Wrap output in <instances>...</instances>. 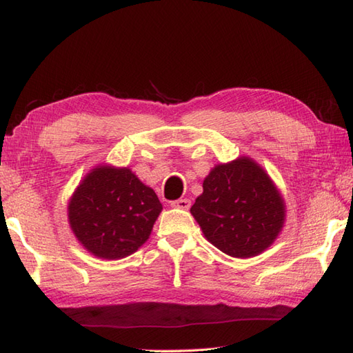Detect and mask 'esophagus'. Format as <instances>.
<instances>
[{"instance_id":"obj_1","label":"esophagus","mask_w":353,"mask_h":353,"mask_svg":"<svg viewBox=\"0 0 353 353\" xmlns=\"http://www.w3.org/2000/svg\"><path fill=\"white\" fill-rule=\"evenodd\" d=\"M171 208H176V209H185V211H188L191 208V200L188 199H179L171 201Z\"/></svg>"}]
</instances>
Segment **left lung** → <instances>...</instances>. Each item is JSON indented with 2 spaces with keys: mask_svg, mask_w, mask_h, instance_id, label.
Here are the masks:
<instances>
[{
  "mask_svg": "<svg viewBox=\"0 0 353 353\" xmlns=\"http://www.w3.org/2000/svg\"><path fill=\"white\" fill-rule=\"evenodd\" d=\"M191 214L216 249L234 258H252L276 241L287 211L267 171L241 156L209 171Z\"/></svg>",
  "mask_w": 353,
  "mask_h": 353,
  "instance_id": "obj_1",
  "label": "left lung"
}]
</instances>
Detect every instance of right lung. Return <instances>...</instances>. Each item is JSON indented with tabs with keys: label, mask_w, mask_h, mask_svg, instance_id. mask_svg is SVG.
Here are the masks:
<instances>
[{
	"label": "right lung",
	"mask_w": 353,
	"mask_h": 353,
	"mask_svg": "<svg viewBox=\"0 0 353 353\" xmlns=\"http://www.w3.org/2000/svg\"><path fill=\"white\" fill-rule=\"evenodd\" d=\"M162 211L156 192L127 167L100 163L83 177L68 201V223L77 241L101 259L137 252Z\"/></svg>",
	"instance_id": "obj_1"
}]
</instances>
